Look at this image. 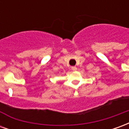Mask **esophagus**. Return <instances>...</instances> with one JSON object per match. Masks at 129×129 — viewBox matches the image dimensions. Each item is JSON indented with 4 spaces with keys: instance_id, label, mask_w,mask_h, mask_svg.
Returning <instances> with one entry per match:
<instances>
[{
    "instance_id": "34e87169",
    "label": "esophagus",
    "mask_w": 129,
    "mask_h": 129,
    "mask_svg": "<svg viewBox=\"0 0 129 129\" xmlns=\"http://www.w3.org/2000/svg\"><path fill=\"white\" fill-rule=\"evenodd\" d=\"M77 67H76V66H73V67H72V70H73V71H76V70H77Z\"/></svg>"
}]
</instances>
